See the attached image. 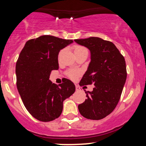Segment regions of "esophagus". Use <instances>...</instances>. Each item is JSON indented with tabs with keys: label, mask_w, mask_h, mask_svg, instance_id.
Segmentation results:
<instances>
[{
	"label": "esophagus",
	"mask_w": 146,
	"mask_h": 146,
	"mask_svg": "<svg viewBox=\"0 0 146 146\" xmlns=\"http://www.w3.org/2000/svg\"><path fill=\"white\" fill-rule=\"evenodd\" d=\"M75 88H76V91H80V90H81L80 87L78 86V85H76V86H75Z\"/></svg>",
	"instance_id": "esophagus-1"
}]
</instances>
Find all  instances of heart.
Segmentation results:
<instances>
[{
  "mask_svg": "<svg viewBox=\"0 0 146 146\" xmlns=\"http://www.w3.org/2000/svg\"><path fill=\"white\" fill-rule=\"evenodd\" d=\"M83 51H86V49L85 48L82 47V46H74V53H78V52H81ZM78 75H79L78 72L74 71H69L68 73V77H69L70 78L73 79V80H75V79L78 77Z\"/></svg>",
  "mask_w": 146,
  "mask_h": 146,
  "instance_id": "b5f03b06",
  "label": "heart"
}]
</instances>
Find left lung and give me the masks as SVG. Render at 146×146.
I'll use <instances>...</instances> for the list:
<instances>
[{
    "label": "left lung",
    "mask_w": 146,
    "mask_h": 146,
    "mask_svg": "<svg viewBox=\"0 0 146 146\" xmlns=\"http://www.w3.org/2000/svg\"><path fill=\"white\" fill-rule=\"evenodd\" d=\"M74 41L90 52V62L80 86L94 84L93 91L85 90L87 99L78 105V110L88 119H102L113 111L119 101L127 77L125 59L113 42L100 38Z\"/></svg>",
    "instance_id": "left-lung-1"
}]
</instances>
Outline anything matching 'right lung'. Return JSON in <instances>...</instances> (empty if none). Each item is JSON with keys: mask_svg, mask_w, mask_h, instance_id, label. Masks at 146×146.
<instances>
[{"mask_svg": "<svg viewBox=\"0 0 146 146\" xmlns=\"http://www.w3.org/2000/svg\"><path fill=\"white\" fill-rule=\"evenodd\" d=\"M72 40L42 36L25 43L16 65V86L25 108L34 118L50 121L61 115L63 102L74 93L75 84L65 79L59 86L49 80L53 70L59 68L60 50Z\"/></svg>", "mask_w": 146, "mask_h": 146, "instance_id": "add662e5", "label": "right lung"}]
</instances>
